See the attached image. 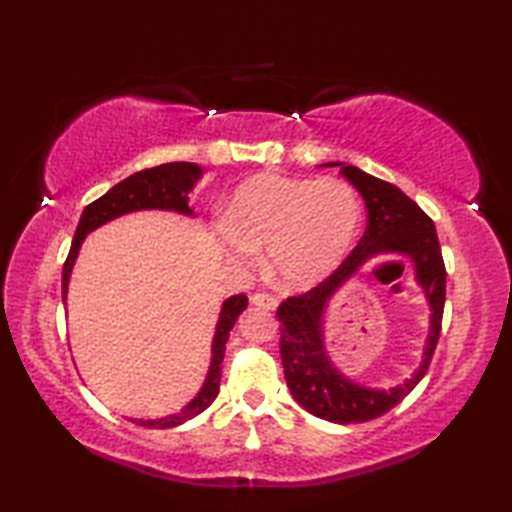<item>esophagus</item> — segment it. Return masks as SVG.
Instances as JSON below:
<instances>
[{
  "instance_id": "1",
  "label": "esophagus",
  "mask_w": 512,
  "mask_h": 512,
  "mask_svg": "<svg viewBox=\"0 0 512 512\" xmlns=\"http://www.w3.org/2000/svg\"><path fill=\"white\" fill-rule=\"evenodd\" d=\"M250 303L257 308H264V310H275L277 308V299L273 295H266V292H255L253 297H250Z\"/></svg>"
}]
</instances>
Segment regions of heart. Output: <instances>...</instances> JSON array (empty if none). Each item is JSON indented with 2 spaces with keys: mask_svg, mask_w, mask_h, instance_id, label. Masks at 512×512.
Here are the masks:
<instances>
[{
  "mask_svg": "<svg viewBox=\"0 0 512 512\" xmlns=\"http://www.w3.org/2000/svg\"><path fill=\"white\" fill-rule=\"evenodd\" d=\"M363 222V202L343 180L257 173L226 204L220 242L235 262L266 246L268 268L288 290H310L350 255Z\"/></svg>",
  "mask_w": 512,
  "mask_h": 512,
  "instance_id": "1",
  "label": "heart"
}]
</instances>
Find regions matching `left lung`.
<instances>
[{"instance_id": "obj_1", "label": "left lung", "mask_w": 512, "mask_h": 512, "mask_svg": "<svg viewBox=\"0 0 512 512\" xmlns=\"http://www.w3.org/2000/svg\"><path fill=\"white\" fill-rule=\"evenodd\" d=\"M323 167H341L343 176L363 195L367 226L361 242L332 277L308 290L306 295L290 297L281 303L277 310L281 323L279 350L290 394L303 409L328 422L354 424L374 420L394 409L427 374L440 339L447 270H444L433 220L396 184L369 176L363 169L345 162H325ZM378 256H389V263L400 270L411 263L432 310L421 367L400 386L389 390L365 388L347 379L329 361L322 336L329 299L358 269Z\"/></svg>"}]
</instances>
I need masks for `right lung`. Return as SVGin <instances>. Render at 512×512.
Returning <instances> with one entry per match:
<instances>
[{
  "instance_id": "1",
  "label": "right lung",
  "mask_w": 512,
  "mask_h": 512,
  "mask_svg": "<svg viewBox=\"0 0 512 512\" xmlns=\"http://www.w3.org/2000/svg\"><path fill=\"white\" fill-rule=\"evenodd\" d=\"M204 176V169L195 162H167V165H158L145 171H138L134 176L125 178L112 187L99 200H94L83 209V215L76 226V233L72 239L70 255L65 259L63 266V301L68 297V284L76 257H79V250L83 246V239L88 237L96 228L116 220V217L134 213V211H173L180 215L193 217V209L189 206V193L193 191L195 182ZM248 306L246 295H235L228 297L222 303L220 319L215 325V336L211 345V365L209 372H206L204 385L200 387L198 394L184 405L178 413H169V416H162L156 420H143V418H129L138 427L147 429H171L178 427V424L187 422L198 416L204 409L213 405V400L220 394V378H222V361H224V350L228 334H231L235 321L239 319Z\"/></svg>"
}]
</instances>
